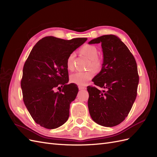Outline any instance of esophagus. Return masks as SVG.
I'll use <instances>...</instances> for the list:
<instances>
[{
  "label": "esophagus",
  "instance_id": "34e87169",
  "mask_svg": "<svg viewBox=\"0 0 157 157\" xmlns=\"http://www.w3.org/2000/svg\"><path fill=\"white\" fill-rule=\"evenodd\" d=\"M78 89H79L80 90H82L86 89V87H85V86H78Z\"/></svg>",
  "mask_w": 157,
  "mask_h": 157
}]
</instances>
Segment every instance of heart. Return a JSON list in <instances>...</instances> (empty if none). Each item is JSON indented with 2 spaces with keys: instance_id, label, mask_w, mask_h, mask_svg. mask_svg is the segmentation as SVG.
I'll return each instance as SVG.
<instances>
[{
  "instance_id": "heart-1",
  "label": "heart",
  "mask_w": 157,
  "mask_h": 157,
  "mask_svg": "<svg viewBox=\"0 0 157 157\" xmlns=\"http://www.w3.org/2000/svg\"><path fill=\"white\" fill-rule=\"evenodd\" d=\"M80 54L90 59L89 67H92L94 70H99L102 65L101 59L98 57V50L96 46L93 45L86 44L80 49ZM75 54L73 52L71 53L67 59L66 65L69 70L72 71L74 69V59ZM95 75V71L93 69H90L86 71H78L70 76V80L72 83L80 86L86 85L90 80H91Z\"/></svg>"
}]
</instances>
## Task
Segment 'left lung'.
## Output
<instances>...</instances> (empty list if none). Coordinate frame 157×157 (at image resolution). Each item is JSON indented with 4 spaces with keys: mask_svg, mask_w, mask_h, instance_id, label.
<instances>
[{
    "mask_svg": "<svg viewBox=\"0 0 157 157\" xmlns=\"http://www.w3.org/2000/svg\"><path fill=\"white\" fill-rule=\"evenodd\" d=\"M98 43H101L103 61L93 82L105 90L87 87L88 110L97 124L113 127L121 123L130 111L137 96L139 75L134 56L118 36L103 35L88 42Z\"/></svg>",
    "mask_w": 157,
    "mask_h": 157,
    "instance_id": "left-lung-1",
    "label": "left lung"
}]
</instances>
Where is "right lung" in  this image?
Instances as JSON below:
<instances>
[{
	"label": "right lung",
	"instance_id": "right-lung-1",
	"mask_svg": "<svg viewBox=\"0 0 157 157\" xmlns=\"http://www.w3.org/2000/svg\"><path fill=\"white\" fill-rule=\"evenodd\" d=\"M86 38L64 40L42 38L33 47L23 69V99L36 124L54 129L68 120L70 103L78 92L77 85L67 84L66 62L69 55L86 41ZM63 87L59 92L54 89Z\"/></svg>",
	"mask_w": 157,
	"mask_h": 157
}]
</instances>
